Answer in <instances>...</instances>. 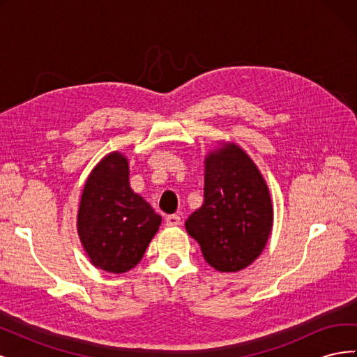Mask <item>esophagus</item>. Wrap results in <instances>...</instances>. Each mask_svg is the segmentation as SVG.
Listing matches in <instances>:
<instances>
[{"label": "esophagus", "instance_id": "1", "mask_svg": "<svg viewBox=\"0 0 357 357\" xmlns=\"http://www.w3.org/2000/svg\"><path fill=\"white\" fill-rule=\"evenodd\" d=\"M167 226H180L181 225V218L178 214H171L165 219Z\"/></svg>", "mask_w": 357, "mask_h": 357}]
</instances>
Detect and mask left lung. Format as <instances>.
Listing matches in <instances>:
<instances>
[{
  "label": "left lung",
  "mask_w": 357,
  "mask_h": 357,
  "mask_svg": "<svg viewBox=\"0 0 357 357\" xmlns=\"http://www.w3.org/2000/svg\"><path fill=\"white\" fill-rule=\"evenodd\" d=\"M204 204L185 226L205 261L220 273H236L261 256L274 211L266 181L236 143L220 142L204 159Z\"/></svg>",
  "instance_id": "8db88e82"
}]
</instances>
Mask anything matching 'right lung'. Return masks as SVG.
Instances as JSON below:
<instances>
[{"mask_svg":"<svg viewBox=\"0 0 357 357\" xmlns=\"http://www.w3.org/2000/svg\"><path fill=\"white\" fill-rule=\"evenodd\" d=\"M160 223V215L131 189L128 158L105 155L84 181L77 213V234L89 262L107 273H128L143 259Z\"/></svg>","mask_w":357,"mask_h":357,"instance_id":"1","label":"right lung"}]
</instances>
